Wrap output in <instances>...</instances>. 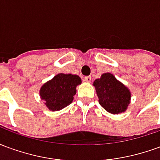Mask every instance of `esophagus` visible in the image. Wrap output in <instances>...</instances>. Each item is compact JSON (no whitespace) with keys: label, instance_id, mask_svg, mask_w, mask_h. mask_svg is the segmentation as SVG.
I'll use <instances>...</instances> for the list:
<instances>
[{"label":"esophagus","instance_id":"34e87169","mask_svg":"<svg viewBox=\"0 0 160 160\" xmlns=\"http://www.w3.org/2000/svg\"><path fill=\"white\" fill-rule=\"evenodd\" d=\"M84 80L86 82H91L92 81V77L91 76H85L84 77Z\"/></svg>","mask_w":160,"mask_h":160}]
</instances>
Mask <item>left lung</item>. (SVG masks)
Returning <instances> with one entry per match:
<instances>
[{
  "instance_id": "1",
  "label": "left lung",
  "mask_w": 160,
  "mask_h": 160,
  "mask_svg": "<svg viewBox=\"0 0 160 160\" xmlns=\"http://www.w3.org/2000/svg\"><path fill=\"white\" fill-rule=\"evenodd\" d=\"M99 104L104 110L112 114L126 111L131 94L124 85L119 82L111 73H105L94 81Z\"/></svg>"
}]
</instances>
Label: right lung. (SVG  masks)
Returning <instances> with one entry per match:
<instances>
[{"label": "right lung", "mask_w": 160, "mask_h": 160, "mask_svg": "<svg viewBox=\"0 0 160 160\" xmlns=\"http://www.w3.org/2000/svg\"><path fill=\"white\" fill-rule=\"evenodd\" d=\"M80 83L78 75L59 73L41 87L40 96L49 110L60 111L72 103L76 87Z\"/></svg>", "instance_id": "add662e5"}]
</instances>
